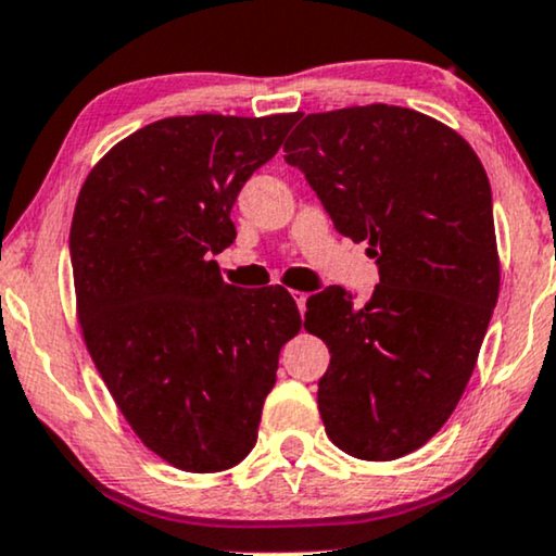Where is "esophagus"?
Masks as SVG:
<instances>
[{
    "label": "esophagus",
    "mask_w": 556,
    "mask_h": 556,
    "mask_svg": "<svg viewBox=\"0 0 556 556\" xmlns=\"http://www.w3.org/2000/svg\"><path fill=\"white\" fill-rule=\"evenodd\" d=\"M292 298H295L300 316H305V303H307V295H305V292H292Z\"/></svg>",
    "instance_id": "obj_1"
}]
</instances>
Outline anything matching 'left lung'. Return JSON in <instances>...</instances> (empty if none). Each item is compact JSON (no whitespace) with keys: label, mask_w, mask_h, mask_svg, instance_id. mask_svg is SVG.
<instances>
[{"label":"left lung","mask_w":556,"mask_h":556,"mask_svg":"<svg viewBox=\"0 0 556 556\" xmlns=\"http://www.w3.org/2000/svg\"><path fill=\"white\" fill-rule=\"evenodd\" d=\"M300 117L287 165L380 274L365 305L337 285L307 298L305 329L331 352L318 412L344 453L393 460L447 422L497 305L490 178L464 137L412 109Z\"/></svg>","instance_id":"left-lung-1"}]
</instances>
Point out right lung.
<instances>
[{"instance_id":"1","label":"right lung","mask_w":556,"mask_h":556,"mask_svg":"<svg viewBox=\"0 0 556 556\" xmlns=\"http://www.w3.org/2000/svg\"><path fill=\"white\" fill-rule=\"evenodd\" d=\"M298 113L163 118L118 142L77 197L70 256L85 344L139 440L193 473L256 445L279 350L300 331L285 287L225 285L230 210Z\"/></svg>"}]
</instances>
